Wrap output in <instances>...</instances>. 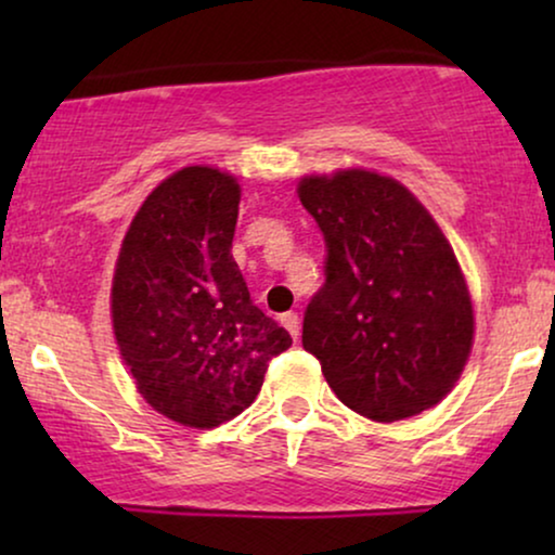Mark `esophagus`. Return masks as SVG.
Listing matches in <instances>:
<instances>
[{
    "instance_id": "esophagus-1",
    "label": "esophagus",
    "mask_w": 555,
    "mask_h": 555,
    "mask_svg": "<svg viewBox=\"0 0 555 555\" xmlns=\"http://www.w3.org/2000/svg\"><path fill=\"white\" fill-rule=\"evenodd\" d=\"M280 323H283L285 328L291 331L293 338L300 336V318H298V313H293V310H287V313L280 315Z\"/></svg>"
}]
</instances>
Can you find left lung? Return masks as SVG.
Masks as SVG:
<instances>
[{
  "mask_svg": "<svg viewBox=\"0 0 555 555\" xmlns=\"http://www.w3.org/2000/svg\"><path fill=\"white\" fill-rule=\"evenodd\" d=\"M325 240V285L302 348L356 414L399 422L442 401L465 369L475 318L450 242L397 179L366 169L302 177Z\"/></svg>",
  "mask_w": 555,
  "mask_h": 555,
  "instance_id": "obj_1",
  "label": "left lung"
}]
</instances>
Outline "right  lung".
<instances>
[{
  "label": "right lung",
  "mask_w": 555,
  "mask_h": 555,
  "mask_svg": "<svg viewBox=\"0 0 555 555\" xmlns=\"http://www.w3.org/2000/svg\"><path fill=\"white\" fill-rule=\"evenodd\" d=\"M240 184L186 166L146 196L120 245L111 291L116 344L135 389L194 429L253 404L291 333L249 300L232 257Z\"/></svg>",
  "instance_id": "obj_1"
}]
</instances>
